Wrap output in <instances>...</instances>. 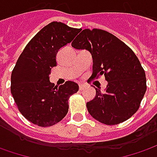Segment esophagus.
<instances>
[{
    "label": "esophagus",
    "mask_w": 157,
    "mask_h": 157,
    "mask_svg": "<svg viewBox=\"0 0 157 157\" xmlns=\"http://www.w3.org/2000/svg\"><path fill=\"white\" fill-rule=\"evenodd\" d=\"M86 87V85H84V84H80L79 85V88H80V90H82Z\"/></svg>",
    "instance_id": "34e87169"
}]
</instances>
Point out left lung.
Here are the masks:
<instances>
[{"mask_svg":"<svg viewBox=\"0 0 157 157\" xmlns=\"http://www.w3.org/2000/svg\"><path fill=\"white\" fill-rule=\"evenodd\" d=\"M77 50H86L93 58V75H104L105 92L96 90L87 102L88 113L109 125L122 123L137 112L146 92L145 72L135 53L106 31L84 29L72 42Z\"/></svg>","mask_w":157,"mask_h":157,"instance_id":"8db88e82","label":"left lung"}]
</instances>
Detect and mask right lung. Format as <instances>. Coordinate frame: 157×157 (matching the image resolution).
<instances>
[{
	"label": "right lung",
	"mask_w": 157,
	"mask_h": 157,
	"mask_svg": "<svg viewBox=\"0 0 157 157\" xmlns=\"http://www.w3.org/2000/svg\"><path fill=\"white\" fill-rule=\"evenodd\" d=\"M82 29L53 21L31 39L11 75V94L20 113L30 122L47 127L58 123L69 110V97L79 90L75 82L54 87L50 74L56 56Z\"/></svg>",
	"instance_id": "1"
}]
</instances>
